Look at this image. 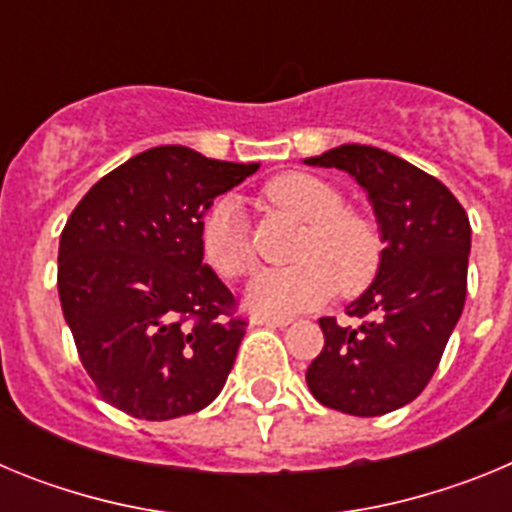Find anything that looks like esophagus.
Returning <instances> with one entry per match:
<instances>
[{
  "label": "esophagus",
  "instance_id": "34e87169",
  "mask_svg": "<svg viewBox=\"0 0 512 512\" xmlns=\"http://www.w3.org/2000/svg\"><path fill=\"white\" fill-rule=\"evenodd\" d=\"M251 323L253 325H264V328H287L292 320H289V318H264V315H256Z\"/></svg>",
  "mask_w": 512,
  "mask_h": 512
}]
</instances>
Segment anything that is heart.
<instances>
[{"label":"heart","instance_id":"heart-1","mask_svg":"<svg viewBox=\"0 0 512 512\" xmlns=\"http://www.w3.org/2000/svg\"><path fill=\"white\" fill-rule=\"evenodd\" d=\"M266 205L302 220L295 266H271L253 274L243 302L264 318H292L323 305L336 287L356 292L374 277L382 241L372 220L343 210L336 187L310 174H282L264 189ZM202 251L217 274L243 277L256 261L241 205L223 197L210 207L202 223Z\"/></svg>","mask_w":512,"mask_h":512}]
</instances>
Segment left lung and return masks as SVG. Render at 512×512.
Returning <instances> with one entry per match:
<instances>
[{"instance_id":"obj_1","label":"left lung","mask_w":512,"mask_h":512,"mask_svg":"<svg viewBox=\"0 0 512 512\" xmlns=\"http://www.w3.org/2000/svg\"><path fill=\"white\" fill-rule=\"evenodd\" d=\"M307 166L341 169L366 192L384 243L374 282L346 307L356 325L320 318L325 346L307 387L325 408L392 413L431 382L467 297L472 228L454 194L382 148H330Z\"/></svg>"}]
</instances>
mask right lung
<instances>
[{
  "mask_svg": "<svg viewBox=\"0 0 512 512\" xmlns=\"http://www.w3.org/2000/svg\"><path fill=\"white\" fill-rule=\"evenodd\" d=\"M256 169L187 146L148 148L71 212L58 246L63 318L99 395L122 413L179 418L225 387L246 320L202 261V220Z\"/></svg>",
  "mask_w": 512,
  "mask_h": 512,
  "instance_id": "1",
  "label": "right lung"
}]
</instances>
